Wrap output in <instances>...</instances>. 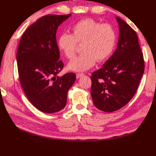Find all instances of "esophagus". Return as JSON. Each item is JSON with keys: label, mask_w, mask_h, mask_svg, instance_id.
Segmentation results:
<instances>
[{"label": "esophagus", "mask_w": 156, "mask_h": 156, "mask_svg": "<svg viewBox=\"0 0 156 156\" xmlns=\"http://www.w3.org/2000/svg\"><path fill=\"white\" fill-rule=\"evenodd\" d=\"M85 74L84 73H77V75H76V77H77V79H79L81 77H82V76H83Z\"/></svg>", "instance_id": "esophagus-1"}]
</instances>
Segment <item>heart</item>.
I'll use <instances>...</instances> for the list:
<instances>
[{
  "label": "heart",
  "mask_w": 156,
  "mask_h": 156,
  "mask_svg": "<svg viewBox=\"0 0 156 156\" xmlns=\"http://www.w3.org/2000/svg\"><path fill=\"white\" fill-rule=\"evenodd\" d=\"M71 30V34H61L58 41V47L69 59L74 58L78 45L82 44L83 53L69 63L68 68L71 70H88L95 61H105L112 53L116 43V33L110 24H101L87 18L76 23Z\"/></svg>",
  "instance_id": "b5f03b06"
}]
</instances>
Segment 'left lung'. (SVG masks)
<instances>
[{
	"mask_svg": "<svg viewBox=\"0 0 156 156\" xmlns=\"http://www.w3.org/2000/svg\"><path fill=\"white\" fill-rule=\"evenodd\" d=\"M116 19L120 30L117 49L91 77L93 103L108 113L121 109L132 99L145 69L136 32L119 17Z\"/></svg>",
	"mask_w": 156,
	"mask_h": 156,
	"instance_id": "left-lung-1",
	"label": "left lung"
}]
</instances>
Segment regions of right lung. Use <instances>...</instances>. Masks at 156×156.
Wrapping results in <instances>:
<instances>
[{
	"label": "right lung",
	"mask_w": 156,
	"mask_h": 156,
	"mask_svg": "<svg viewBox=\"0 0 156 156\" xmlns=\"http://www.w3.org/2000/svg\"><path fill=\"white\" fill-rule=\"evenodd\" d=\"M70 16L41 17L25 31L17 49V67L23 91L37 109L47 113L64 108L69 89L75 81L74 73L57 75L64 64L59 60L56 31Z\"/></svg>",
	"instance_id": "right-lung-1"
}]
</instances>
